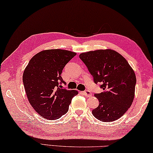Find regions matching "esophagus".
<instances>
[{"mask_svg": "<svg viewBox=\"0 0 153 153\" xmlns=\"http://www.w3.org/2000/svg\"><path fill=\"white\" fill-rule=\"evenodd\" d=\"M82 93H83L84 95L86 97H91L92 95L91 92L88 91V90H86L85 91H83V92H82Z\"/></svg>", "mask_w": 153, "mask_h": 153, "instance_id": "34e87169", "label": "esophagus"}]
</instances>
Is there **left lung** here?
I'll return each mask as SVG.
<instances>
[{"label": "left lung", "instance_id": "8db88e82", "mask_svg": "<svg viewBox=\"0 0 153 153\" xmlns=\"http://www.w3.org/2000/svg\"><path fill=\"white\" fill-rule=\"evenodd\" d=\"M103 90L94 94L99 106L92 111L97 119L111 122L120 118L131 105L134 99L136 77L127 60L111 50H99L79 56Z\"/></svg>", "mask_w": 153, "mask_h": 153}]
</instances>
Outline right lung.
<instances>
[{
	"label": "right lung",
	"instance_id": "add662e5",
	"mask_svg": "<svg viewBox=\"0 0 153 153\" xmlns=\"http://www.w3.org/2000/svg\"><path fill=\"white\" fill-rule=\"evenodd\" d=\"M76 53L60 49L42 51L29 61L23 74V84L29 103L42 117L56 120L66 114L77 94L67 90L61 74Z\"/></svg>",
	"mask_w": 153,
	"mask_h": 153
}]
</instances>
